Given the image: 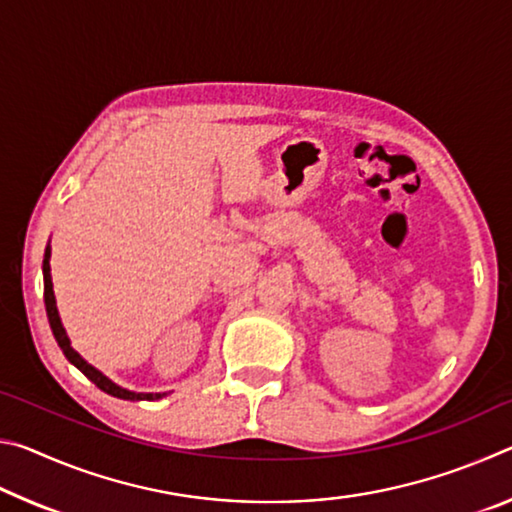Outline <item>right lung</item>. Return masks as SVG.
I'll return each mask as SVG.
<instances>
[{
	"label": "right lung",
	"mask_w": 512,
	"mask_h": 512,
	"mask_svg": "<svg viewBox=\"0 0 512 512\" xmlns=\"http://www.w3.org/2000/svg\"><path fill=\"white\" fill-rule=\"evenodd\" d=\"M49 253L51 250L47 248L45 253V264H42V271H45V305H47V316H49V325H51V332H54L56 341L60 345V350L67 357L69 363H74L76 368H79L85 377H88L92 384H97V388H101L103 393H108L112 397H119V400H160V393H133V391H126V388H121L117 384H112L108 377H103L97 368H92L88 361H85L79 352H76L72 345H69V339L63 329V323H60V316H58V309H56V298H54V284H51V273H49Z\"/></svg>",
	"instance_id": "1"
}]
</instances>
